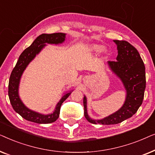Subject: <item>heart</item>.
<instances>
[{
  "label": "heart",
  "instance_id": "b5f03b06",
  "mask_svg": "<svg viewBox=\"0 0 155 155\" xmlns=\"http://www.w3.org/2000/svg\"><path fill=\"white\" fill-rule=\"evenodd\" d=\"M89 50L91 52L93 53H99L100 52L102 53L104 55H107L108 54V49L107 48H103V46L99 44H92L90 46Z\"/></svg>",
  "mask_w": 155,
  "mask_h": 155
}]
</instances>
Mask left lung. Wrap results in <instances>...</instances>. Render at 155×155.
<instances>
[{"mask_svg":"<svg viewBox=\"0 0 155 155\" xmlns=\"http://www.w3.org/2000/svg\"><path fill=\"white\" fill-rule=\"evenodd\" d=\"M117 46L116 61H108L112 73L122 82L126 96L124 104L118 111L102 119H93L87 114V97L84 95V117L93 124L113 125L121 123L136 113L144 98L146 87L145 68L138 51L126 41L114 40Z\"/></svg>","mask_w":155,"mask_h":155,"instance_id":"8db88e82","label":"left lung"}]
</instances>
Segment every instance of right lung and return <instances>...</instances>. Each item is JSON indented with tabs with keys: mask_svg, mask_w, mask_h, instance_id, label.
Instances as JSON below:
<instances>
[{
	"mask_svg": "<svg viewBox=\"0 0 155 155\" xmlns=\"http://www.w3.org/2000/svg\"><path fill=\"white\" fill-rule=\"evenodd\" d=\"M65 33L42 34L37 37L33 43L27 48L19 57L15 66L12 70L8 84V96L12 108L23 118L37 124H51L58 118L61 104L71 94L72 91L65 92L57 103L51 114H43L29 109L24 104L19 96V86L23 73L36 56L41 51L46 44H59L65 41Z\"/></svg>",
	"mask_w": 155,
	"mask_h": 155,
	"instance_id": "right-lung-1",
	"label": "right lung"
}]
</instances>
